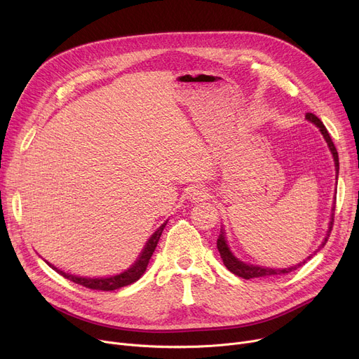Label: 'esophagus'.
I'll return each mask as SVG.
<instances>
[{
    "instance_id": "34e87169",
    "label": "esophagus",
    "mask_w": 359,
    "mask_h": 359,
    "mask_svg": "<svg viewBox=\"0 0 359 359\" xmlns=\"http://www.w3.org/2000/svg\"><path fill=\"white\" fill-rule=\"evenodd\" d=\"M189 196H191L192 201H203V199L208 198V192H206L203 186H195L194 189L191 191Z\"/></svg>"
}]
</instances>
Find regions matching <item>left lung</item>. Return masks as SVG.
<instances>
[{
	"label": "left lung",
	"instance_id": "1",
	"mask_svg": "<svg viewBox=\"0 0 359 359\" xmlns=\"http://www.w3.org/2000/svg\"><path fill=\"white\" fill-rule=\"evenodd\" d=\"M306 118H307V121L313 122L320 130H322V134H323V137H325V140H326V142H327V145H329V148H330V151H332L333 158H334L336 173H339V157H337V151H336V147H334V144H333V141H332V138H330V135H329V132H327L326 126L323 125V122L320 121L316 115H313V113H307ZM336 177H337V175H336ZM332 211L334 212V208H333ZM333 215H334V214H332V221H330V227H329L327 236H326V238H325L322 246H320V249H322V248L325 246L327 238H329V236H330L329 233L332 231V227H333ZM217 249H218V252H219V255H221V259H222V262H224L225 268H227L230 272H233L234 275H237V276H240V278H244V279L263 278V276H272V275H285V273H290V272L295 271L297 268H299L301 265H303V263H306V260H304L303 263H299V265H297V266L285 268V269H271V268H263V266L249 265V263H244V262H241V260H238V259H236V257L233 256V253L230 252V249H229V246H227V243H225V237H224V233H222V231H221V234H219V237H218V240H217ZM307 259H310V256H309Z\"/></svg>",
	"mask_w": 359,
	"mask_h": 359
}]
</instances>
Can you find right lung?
Wrapping results in <instances>:
<instances>
[{
  "mask_svg": "<svg viewBox=\"0 0 359 359\" xmlns=\"http://www.w3.org/2000/svg\"><path fill=\"white\" fill-rule=\"evenodd\" d=\"M165 224H161V227L157 229V231L149 237V240L147 241L145 248L142 249L140 257L137 259V262L132 265L129 269H126L125 272L119 273V275H115V276H109V278H83V276H75V275H69V273H65L60 269L53 268L52 265H49L52 269H55L56 272H58L60 275H62L64 278L75 282V284L79 285H83L86 288H90V290H96V291H113V290H118V288H122V287H126V285H130L132 282L138 280L142 273L145 272L147 266H148V262L151 259V256H153L156 248H157V243L161 237V233L165 227Z\"/></svg>",
  "mask_w": 359,
  "mask_h": 359,
  "instance_id": "1",
  "label": "right lung"
}]
</instances>
